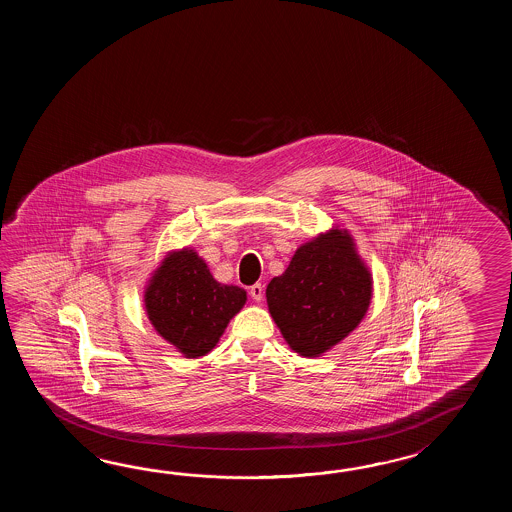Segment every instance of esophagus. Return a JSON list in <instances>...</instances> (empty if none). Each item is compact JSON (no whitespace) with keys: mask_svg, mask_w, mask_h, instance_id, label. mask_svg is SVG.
<instances>
[{"mask_svg":"<svg viewBox=\"0 0 512 512\" xmlns=\"http://www.w3.org/2000/svg\"><path fill=\"white\" fill-rule=\"evenodd\" d=\"M249 293H251L252 300H256V302H261V300H263V285H261V283H254Z\"/></svg>","mask_w":512,"mask_h":512,"instance_id":"34e87169","label":"esophagus"}]
</instances>
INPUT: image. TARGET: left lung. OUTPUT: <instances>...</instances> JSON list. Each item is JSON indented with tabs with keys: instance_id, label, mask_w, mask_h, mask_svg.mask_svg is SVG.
Segmentation results:
<instances>
[{
	"instance_id": "8db88e82",
	"label": "left lung",
	"mask_w": 512,
	"mask_h": 512,
	"mask_svg": "<svg viewBox=\"0 0 512 512\" xmlns=\"http://www.w3.org/2000/svg\"><path fill=\"white\" fill-rule=\"evenodd\" d=\"M371 289L348 230L333 229L294 252L265 294L285 342L302 357H318L359 326Z\"/></svg>"
}]
</instances>
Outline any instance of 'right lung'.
<instances>
[{
  "instance_id": "1",
  "label": "right lung",
  "mask_w": 512,
  "mask_h": 512,
  "mask_svg": "<svg viewBox=\"0 0 512 512\" xmlns=\"http://www.w3.org/2000/svg\"><path fill=\"white\" fill-rule=\"evenodd\" d=\"M245 302L247 293L241 287L216 282L207 263L190 249L164 258L144 293L155 331L186 359L212 351Z\"/></svg>"
}]
</instances>
